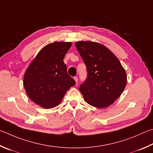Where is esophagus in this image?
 Returning a JSON list of instances; mask_svg holds the SVG:
<instances>
[{
	"label": "esophagus",
	"mask_w": 153,
	"mask_h": 153,
	"mask_svg": "<svg viewBox=\"0 0 153 153\" xmlns=\"http://www.w3.org/2000/svg\"><path fill=\"white\" fill-rule=\"evenodd\" d=\"M74 81H76V82H78V77H77V76H74Z\"/></svg>",
	"instance_id": "1"
}]
</instances>
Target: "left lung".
Wrapping results in <instances>:
<instances>
[{
	"instance_id": "obj_1",
	"label": "left lung",
	"mask_w": 153,
	"mask_h": 153,
	"mask_svg": "<svg viewBox=\"0 0 153 153\" xmlns=\"http://www.w3.org/2000/svg\"><path fill=\"white\" fill-rule=\"evenodd\" d=\"M75 45L87 66V78L79 88L85 101L97 108L111 105L126 85V73L120 62L99 43L80 41Z\"/></svg>"
}]
</instances>
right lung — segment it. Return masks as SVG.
Segmentation results:
<instances>
[{"label": "right lung", "mask_w": 153, "mask_h": 153, "mask_svg": "<svg viewBox=\"0 0 153 153\" xmlns=\"http://www.w3.org/2000/svg\"><path fill=\"white\" fill-rule=\"evenodd\" d=\"M71 42H55L45 45L27 68L23 85L29 97L42 108L57 106L70 88L76 83L67 73L64 56Z\"/></svg>", "instance_id": "add662e5"}]
</instances>
